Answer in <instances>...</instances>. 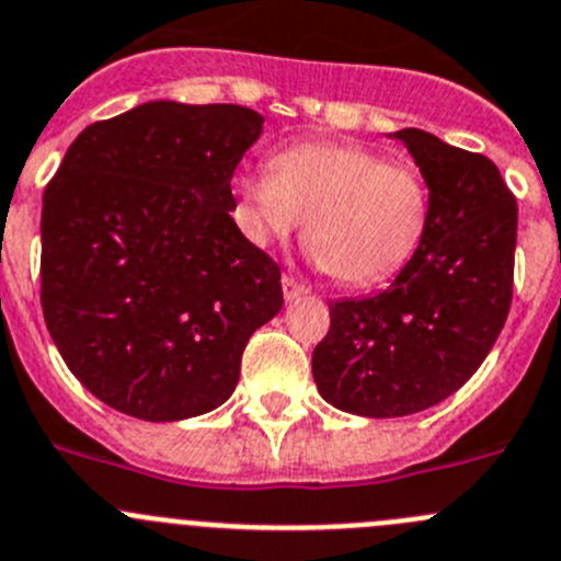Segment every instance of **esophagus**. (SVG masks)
<instances>
[{
    "instance_id": "obj_1",
    "label": "esophagus",
    "mask_w": 561,
    "mask_h": 561,
    "mask_svg": "<svg viewBox=\"0 0 561 561\" xmlns=\"http://www.w3.org/2000/svg\"><path fill=\"white\" fill-rule=\"evenodd\" d=\"M282 293H285V301H296V298L305 296L307 287L293 279V276H282Z\"/></svg>"
}]
</instances>
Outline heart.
<instances>
[{
	"label": "heart",
	"mask_w": 561,
	"mask_h": 561,
	"mask_svg": "<svg viewBox=\"0 0 561 561\" xmlns=\"http://www.w3.org/2000/svg\"><path fill=\"white\" fill-rule=\"evenodd\" d=\"M234 193L251 243L285 240L307 218L316 263L348 287L399 274L432 221V193L417 165L332 140L279 151L274 169L240 174Z\"/></svg>",
	"instance_id": "obj_1"
}]
</instances>
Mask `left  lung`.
I'll list each match as a JSON object with an SVG mask.
<instances>
[{"mask_svg":"<svg viewBox=\"0 0 561 561\" xmlns=\"http://www.w3.org/2000/svg\"><path fill=\"white\" fill-rule=\"evenodd\" d=\"M392 138L428 182L426 238L387 290L332 301L312 352L318 392L363 417L415 415L457 392L504 329L515 274L517 204L495 162L415 127Z\"/></svg>","mask_w":561,"mask_h":561,"instance_id":"left-lung-1","label":"left lung"}]
</instances>
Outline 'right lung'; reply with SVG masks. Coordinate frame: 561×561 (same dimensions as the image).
<instances>
[{
    "label": "right lung",
    "mask_w": 561,
    "mask_h": 561,
    "mask_svg": "<svg viewBox=\"0 0 561 561\" xmlns=\"http://www.w3.org/2000/svg\"><path fill=\"white\" fill-rule=\"evenodd\" d=\"M240 104L146 102L82 129L41 213V305L68 370L113 410L185 421L232 396L279 265L232 218L263 135Z\"/></svg>",
    "instance_id": "obj_1"
}]
</instances>
